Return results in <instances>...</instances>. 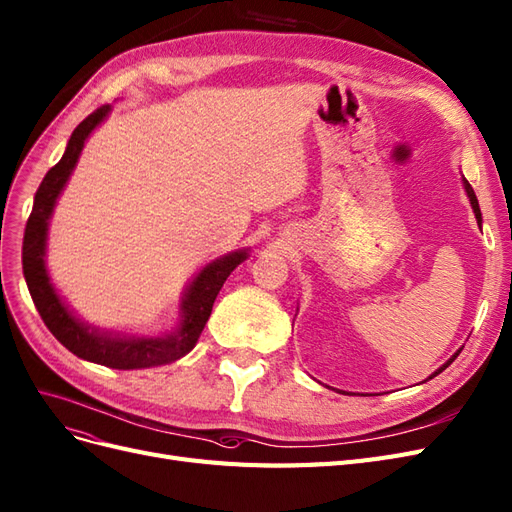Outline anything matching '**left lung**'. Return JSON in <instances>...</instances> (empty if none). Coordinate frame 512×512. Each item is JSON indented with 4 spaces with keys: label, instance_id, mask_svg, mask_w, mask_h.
I'll return each mask as SVG.
<instances>
[{
    "label": "left lung",
    "instance_id": "1",
    "mask_svg": "<svg viewBox=\"0 0 512 512\" xmlns=\"http://www.w3.org/2000/svg\"><path fill=\"white\" fill-rule=\"evenodd\" d=\"M464 186H466V192H468V197H470V203H472V209H474V216H477V222H479V226H481V209H479V201H477V195H474V190H472V186L468 184V180H464ZM457 356H460V351H457V354H455V356H453V358H451V360H449L445 366H440V368L436 370V373H434L432 377H436L438 373H443V370H445V368H447V366H449V364H451V362H453ZM432 377H430V379H432Z\"/></svg>",
    "mask_w": 512,
    "mask_h": 512
}]
</instances>
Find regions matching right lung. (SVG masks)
I'll list each match as a JSON object with an SVG mask.
<instances>
[{"instance_id":"right-lung-1","label":"right lung","mask_w":512,"mask_h":512,"mask_svg":"<svg viewBox=\"0 0 512 512\" xmlns=\"http://www.w3.org/2000/svg\"><path fill=\"white\" fill-rule=\"evenodd\" d=\"M110 112V105H101L93 114H88L80 125L74 129L69 137L65 154L61 161L52 167L35 192L31 216L25 226V239H23V273L27 279V288L33 298V305L42 315L48 330L55 334L57 341L65 345L72 354L82 360L103 364L118 370H133V368H148L167 364L186 356L188 351L197 345L201 332L211 315L216 296L224 286L226 277L231 275L237 264L245 260V252L228 254L216 262L205 267L197 279L192 281L186 298L182 303L184 320L178 332L167 334V337H148V339H125V337H112V334H99L88 326L80 324L76 317L67 311L61 303L55 288H52L46 267H44V254H46V231H48V218L55 209L57 197L72 175L78 156L84 148L86 137Z\"/></svg>"}]
</instances>
